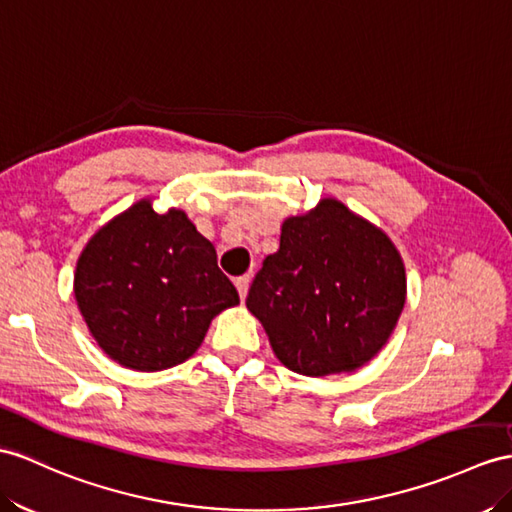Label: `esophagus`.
I'll return each instance as SVG.
<instances>
[{"instance_id":"obj_1","label":"esophagus","mask_w":512,"mask_h":512,"mask_svg":"<svg viewBox=\"0 0 512 512\" xmlns=\"http://www.w3.org/2000/svg\"><path fill=\"white\" fill-rule=\"evenodd\" d=\"M249 282H252V278H249V276H241V278H236V280H234V284H236V291H239L241 299H245V297H247Z\"/></svg>"}]
</instances>
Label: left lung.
I'll return each mask as SVG.
<instances>
[{
  "instance_id": "8db88e82",
  "label": "left lung",
  "mask_w": 512,
  "mask_h": 512,
  "mask_svg": "<svg viewBox=\"0 0 512 512\" xmlns=\"http://www.w3.org/2000/svg\"><path fill=\"white\" fill-rule=\"evenodd\" d=\"M404 302L406 271L389 236L328 197L282 223L280 249L245 304L284 367L321 378L369 363Z\"/></svg>"
}]
</instances>
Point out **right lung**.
Instances as JSON below:
<instances>
[{
	"mask_svg": "<svg viewBox=\"0 0 512 512\" xmlns=\"http://www.w3.org/2000/svg\"><path fill=\"white\" fill-rule=\"evenodd\" d=\"M73 293L97 345L115 363L162 371L191 358L239 293L217 267L213 243L149 199L99 228L78 258Z\"/></svg>",
	"mask_w": 512,
	"mask_h": 512,
	"instance_id": "right-lung-1",
	"label": "right lung"
}]
</instances>
